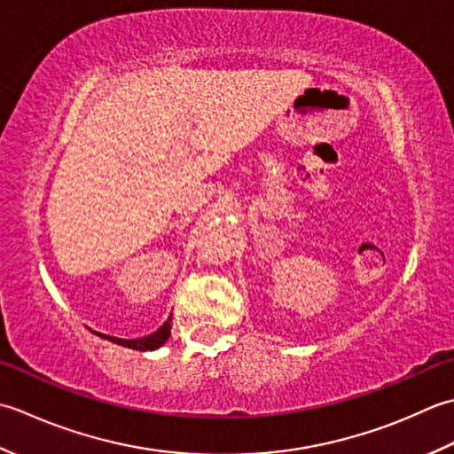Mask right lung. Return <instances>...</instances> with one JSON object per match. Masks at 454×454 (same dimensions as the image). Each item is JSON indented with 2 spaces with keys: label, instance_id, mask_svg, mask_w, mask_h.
I'll return each instance as SVG.
<instances>
[{
  "label": "right lung",
  "instance_id": "right-lung-1",
  "mask_svg": "<svg viewBox=\"0 0 454 454\" xmlns=\"http://www.w3.org/2000/svg\"><path fill=\"white\" fill-rule=\"evenodd\" d=\"M170 321H172V317L166 319L159 329H156L154 333H151V335L138 337V339H119V337L104 335V333H96V335L111 340V343L121 345V347H127V348H133V350H156V348H160L166 343V340H168V337H170V329H172Z\"/></svg>",
  "mask_w": 454,
  "mask_h": 454
}]
</instances>
